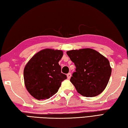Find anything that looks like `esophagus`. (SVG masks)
Listing matches in <instances>:
<instances>
[{
	"label": "esophagus",
	"mask_w": 128,
	"mask_h": 128,
	"mask_svg": "<svg viewBox=\"0 0 128 128\" xmlns=\"http://www.w3.org/2000/svg\"><path fill=\"white\" fill-rule=\"evenodd\" d=\"M67 78H68V79H70L71 78V73H68V74H67Z\"/></svg>",
	"instance_id": "esophagus-1"
}]
</instances>
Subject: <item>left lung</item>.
I'll list each match as a JSON object with an SVG mask.
<instances>
[{
	"label": "left lung",
	"instance_id": "1",
	"mask_svg": "<svg viewBox=\"0 0 128 128\" xmlns=\"http://www.w3.org/2000/svg\"><path fill=\"white\" fill-rule=\"evenodd\" d=\"M70 58L76 66L70 81L78 92L86 97H94L106 87L112 74L109 60L91 48L68 50Z\"/></svg>",
	"mask_w": 128,
	"mask_h": 128
}]
</instances>
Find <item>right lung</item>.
I'll return each mask as SVG.
<instances>
[{
  "instance_id": "1",
  "label": "right lung",
  "mask_w": 128,
  "mask_h": 128,
  "mask_svg": "<svg viewBox=\"0 0 128 128\" xmlns=\"http://www.w3.org/2000/svg\"><path fill=\"white\" fill-rule=\"evenodd\" d=\"M63 56L61 50L44 49L33 56L24 69L26 90L37 100L54 95L67 76L61 72L58 62Z\"/></svg>"
}]
</instances>
